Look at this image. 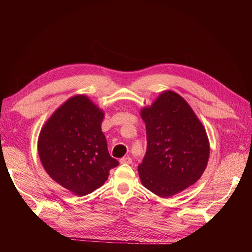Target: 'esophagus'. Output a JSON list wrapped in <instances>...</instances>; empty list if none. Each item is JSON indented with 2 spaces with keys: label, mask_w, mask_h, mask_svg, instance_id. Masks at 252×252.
Returning a JSON list of instances; mask_svg holds the SVG:
<instances>
[{
  "label": "esophagus",
  "mask_w": 252,
  "mask_h": 252,
  "mask_svg": "<svg viewBox=\"0 0 252 252\" xmlns=\"http://www.w3.org/2000/svg\"><path fill=\"white\" fill-rule=\"evenodd\" d=\"M131 162H132V159H131V158H129V157H124V158H120L121 164H131Z\"/></svg>",
  "instance_id": "esophagus-1"
}]
</instances>
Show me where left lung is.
Returning <instances> with one entry per match:
<instances>
[{
  "mask_svg": "<svg viewBox=\"0 0 252 252\" xmlns=\"http://www.w3.org/2000/svg\"><path fill=\"white\" fill-rule=\"evenodd\" d=\"M147 150L138 166L142 184L162 197L177 194L199 180L207 166L209 142L188 103L173 91H164L143 108Z\"/></svg>",
  "mask_w": 252,
  "mask_h": 252,
  "instance_id": "8db88e82",
  "label": "left lung"
}]
</instances>
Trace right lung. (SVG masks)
I'll use <instances>...</instances> for the list:
<instances>
[{"instance_id": "add662e5", "label": "right lung", "mask_w": 252, "mask_h": 252, "mask_svg": "<svg viewBox=\"0 0 252 252\" xmlns=\"http://www.w3.org/2000/svg\"><path fill=\"white\" fill-rule=\"evenodd\" d=\"M104 113L85 95H75L56 110L39 135L43 167L61 186L83 196L101 187L119 165L102 132Z\"/></svg>"}]
</instances>
